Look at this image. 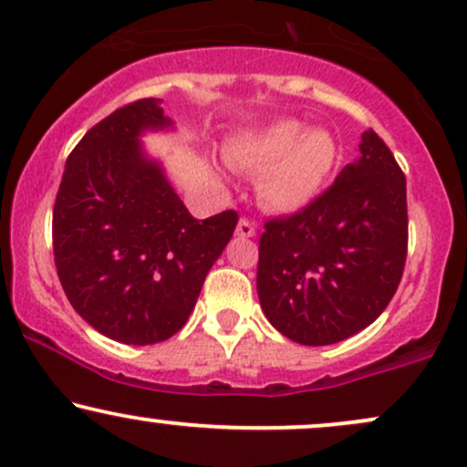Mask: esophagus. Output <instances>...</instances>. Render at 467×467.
<instances>
[{"label": "esophagus", "instance_id": "obj_1", "mask_svg": "<svg viewBox=\"0 0 467 467\" xmlns=\"http://www.w3.org/2000/svg\"><path fill=\"white\" fill-rule=\"evenodd\" d=\"M235 235H238V238H254L255 223L249 221V218H240L238 227H235Z\"/></svg>", "mask_w": 467, "mask_h": 467}]
</instances>
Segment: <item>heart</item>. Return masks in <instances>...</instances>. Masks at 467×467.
<instances>
[{
	"label": "heart",
	"instance_id": "1",
	"mask_svg": "<svg viewBox=\"0 0 467 467\" xmlns=\"http://www.w3.org/2000/svg\"><path fill=\"white\" fill-rule=\"evenodd\" d=\"M338 148L327 130L279 122L229 150L235 168L262 174L260 199L275 212H297L319 194L337 163Z\"/></svg>",
	"mask_w": 467,
	"mask_h": 467
}]
</instances>
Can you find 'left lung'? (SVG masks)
Returning <instances> with one entry per match:
<instances>
[{
  "instance_id": "obj_1",
  "label": "left lung",
  "mask_w": 467,
  "mask_h": 467,
  "mask_svg": "<svg viewBox=\"0 0 467 467\" xmlns=\"http://www.w3.org/2000/svg\"><path fill=\"white\" fill-rule=\"evenodd\" d=\"M407 177L376 130L360 159L260 235L257 297L273 327L301 345H332L371 326L402 279Z\"/></svg>"
}]
</instances>
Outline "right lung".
Instances as JSON below:
<instances>
[{
  "label": "right lung",
  "instance_id": "add662e5",
  "mask_svg": "<svg viewBox=\"0 0 467 467\" xmlns=\"http://www.w3.org/2000/svg\"><path fill=\"white\" fill-rule=\"evenodd\" d=\"M170 119L144 98L115 109L69 152L52 213L54 265L74 310L126 345L161 343L194 310L238 212L196 221L137 137Z\"/></svg>",
  "mask_w": 467,
  "mask_h": 467
}]
</instances>
